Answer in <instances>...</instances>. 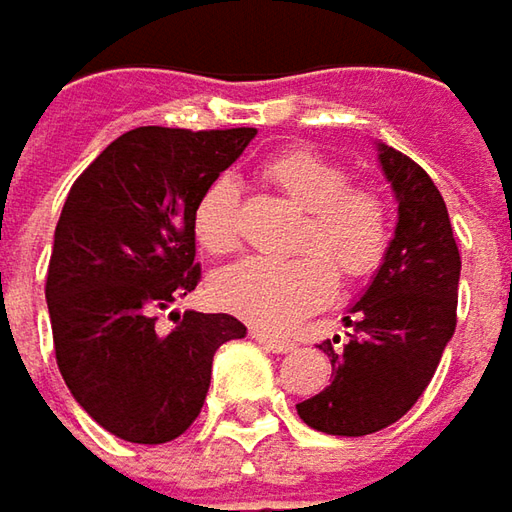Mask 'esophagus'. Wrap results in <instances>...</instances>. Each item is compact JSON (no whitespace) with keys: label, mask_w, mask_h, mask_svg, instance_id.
Wrapping results in <instances>:
<instances>
[{"label":"esophagus","mask_w":512,"mask_h":512,"mask_svg":"<svg viewBox=\"0 0 512 512\" xmlns=\"http://www.w3.org/2000/svg\"><path fill=\"white\" fill-rule=\"evenodd\" d=\"M252 338H255L257 344L263 346V349L275 352V355H283V352H292V349H295V344H292L289 338H280V335L263 332V329H252Z\"/></svg>","instance_id":"esophagus-1"}]
</instances>
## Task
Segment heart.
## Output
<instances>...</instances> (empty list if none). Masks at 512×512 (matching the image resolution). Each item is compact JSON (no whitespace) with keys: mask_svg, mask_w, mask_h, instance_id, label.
Wrapping results in <instances>:
<instances>
[{"mask_svg":"<svg viewBox=\"0 0 512 512\" xmlns=\"http://www.w3.org/2000/svg\"><path fill=\"white\" fill-rule=\"evenodd\" d=\"M263 177L300 212L292 260H243L212 280L214 300L260 329H292L335 295V272L346 280L369 275L389 243L384 200L364 186H346V171L315 151H283ZM194 237L209 255L240 246V197L232 177H217L194 206ZM336 269L332 270L331 266Z\"/></svg>","mask_w":512,"mask_h":512,"instance_id":"heart-1","label":"heart"}]
</instances>
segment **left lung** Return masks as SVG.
Wrapping results in <instances>:
<instances>
[{
  "mask_svg": "<svg viewBox=\"0 0 512 512\" xmlns=\"http://www.w3.org/2000/svg\"><path fill=\"white\" fill-rule=\"evenodd\" d=\"M375 151L398 223L381 269L346 312L349 341L321 344L332 384L298 404L303 424L326 435L378 433L407 415L456 332L461 257L444 197L407 154L387 143Z\"/></svg>",
  "mask_w": 512,
  "mask_h": 512,
  "instance_id": "1",
  "label": "left lung"
}]
</instances>
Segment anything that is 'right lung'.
Listing matches in <instances>:
<instances>
[{
    "label": "right lung",
    "mask_w": 512,
    "mask_h": 512,
    "mask_svg": "<svg viewBox=\"0 0 512 512\" xmlns=\"http://www.w3.org/2000/svg\"><path fill=\"white\" fill-rule=\"evenodd\" d=\"M257 128L143 125L77 177L54 232L45 300L59 372L100 427L131 444H166L200 415L214 352L246 335L232 315L157 312L194 292V206L255 140Z\"/></svg>",
    "instance_id": "1"
}]
</instances>
